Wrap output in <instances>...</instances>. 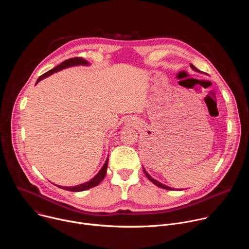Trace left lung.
Instances as JSON below:
<instances>
[{
  "mask_svg": "<svg viewBox=\"0 0 249 249\" xmlns=\"http://www.w3.org/2000/svg\"><path fill=\"white\" fill-rule=\"evenodd\" d=\"M190 67L194 70V71H198V69L197 68H195L192 64H190ZM144 169V172H145V174H146V176L148 177V179L150 180V181H152L155 185H157V186H159V187H160V188H163V189H167V190H174V189H172L171 187H168V186H166V185H164V184H162V183H160V182H159L158 180H156V179H154L153 177L145 170V168H143Z\"/></svg>",
  "mask_w": 249,
  "mask_h": 249,
  "instance_id": "obj_1",
  "label": "left lung"
}]
</instances>
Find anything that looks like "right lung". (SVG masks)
Segmentation results:
<instances>
[{"label":"right lung","mask_w":249,"mask_h":249,"mask_svg":"<svg viewBox=\"0 0 249 249\" xmlns=\"http://www.w3.org/2000/svg\"><path fill=\"white\" fill-rule=\"evenodd\" d=\"M78 65L88 66V65H89V62H88L87 60H85V59H83V58H81V57L71 58V59H69V60L64 61L63 63H61V64L58 65L57 67L53 68L52 70L48 71V72H46V73L43 74L42 76H40V77L38 78L36 84H37L38 82H40L41 80H43L44 78H46V77L52 75L53 73L59 72V71L63 70V69H66V68H68V67L78 66ZM36 84H35V85H36ZM107 164H108V158H107V160H105V162H104L103 166L101 167V169L99 170V172L93 177L92 179H90L89 181H88V182H86V183L80 184V185H78V186H73V187H63V186H59V185H57V186L60 187V188H62V189L69 190V191H73V192H80V191H85V190H87V189L92 188V187L98 185V184L103 180V178H104L105 175H106V169H107Z\"/></svg>","instance_id":"add662e5"}]
</instances>
